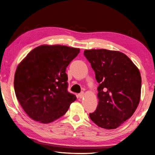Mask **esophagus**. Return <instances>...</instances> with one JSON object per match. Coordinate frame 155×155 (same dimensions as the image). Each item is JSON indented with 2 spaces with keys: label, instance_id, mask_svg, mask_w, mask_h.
<instances>
[{
  "label": "esophagus",
  "instance_id": "34e87169",
  "mask_svg": "<svg viewBox=\"0 0 155 155\" xmlns=\"http://www.w3.org/2000/svg\"><path fill=\"white\" fill-rule=\"evenodd\" d=\"M78 97H79L80 99L83 98V97H84V93H83V92H82V93H79V94H78Z\"/></svg>",
  "mask_w": 155,
  "mask_h": 155
}]
</instances>
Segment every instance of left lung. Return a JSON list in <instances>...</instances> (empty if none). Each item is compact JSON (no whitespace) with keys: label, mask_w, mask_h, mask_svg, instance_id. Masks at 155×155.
<instances>
[{"label":"left lung","mask_w":155,"mask_h":155,"mask_svg":"<svg viewBox=\"0 0 155 155\" xmlns=\"http://www.w3.org/2000/svg\"><path fill=\"white\" fill-rule=\"evenodd\" d=\"M84 56L99 83V104L96 110L89 114L91 120L102 128H117L132 116L140 102V71L120 51L86 50Z\"/></svg>","instance_id":"1"}]
</instances>
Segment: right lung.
<instances>
[{
	"mask_svg": "<svg viewBox=\"0 0 155 155\" xmlns=\"http://www.w3.org/2000/svg\"><path fill=\"white\" fill-rule=\"evenodd\" d=\"M80 52L66 45H42L17 66L15 95L25 113L35 121L52 122L64 115L77 99L68 91L66 67Z\"/></svg>",
	"mask_w": 155,
	"mask_h": 155,
	"instance_id": "add662e5",
	"label": "right lung"
}]
</instances>
